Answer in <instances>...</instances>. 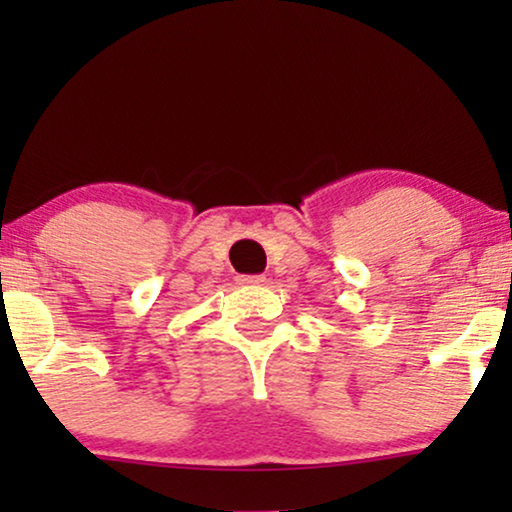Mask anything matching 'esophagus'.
I'll return each instance as SVG.
<instances>
[{"label": "esophagus", "mask_w": 512, "mask_h": 512, "mask_svg": "<svg viewBox=\"0 0 512 512\" xmlns=\"http://www.w3.org/2000/svg\"><path fill=\"white\" fill-rule=\"evenodd\" d=\"M240 284H247V286H256V284H263L265 277L263 275H247V277H240L237 279Z\"/></svg>", "instance_id": "esophagus-1"}]
</instances>
